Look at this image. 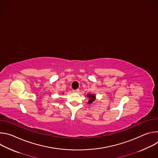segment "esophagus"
<instances>
[{
  "instance_id": "obj_1",
  "label": "esophagus",
  "mask_w": 158,
  "mask_h": 158,
  "mask_svg": "<svg viewBox=\"0 0 158 158\" xmlns=\"http://www.w3.org/2000/svg\"><path fill=\"white\" fill-rule=\"evenodd\" d=\"M79 89H76V90H73V92L74 93H79Z\"/></svg>"
}]
</instances>
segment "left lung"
I'll return each instance as SVG.
<instances>
[{"mask_svg": "<svg viewBox=\"0 0 158 158\" xmlns=\"http://www.w3.org/2000/svg\"><path fill=\"white\" fill-rule=\"evenodd\" d=\"M87 97L89 99V101H88V104H91L92 102H93L94 101H95V99H96V95L95 94H88L87 95Z\"/></svg>", "mask_w": 158, "mask_h": 158, "instance_id": "obj_1", "label": "left lung"}]
</instances>
